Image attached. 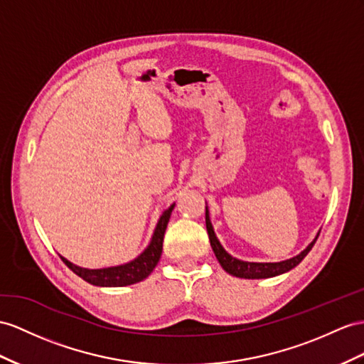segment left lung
<instances>
[{
	"label": "left lung",
	"instance_id": "left-lung-1",
	"mask_svg": "<svg viewBox=\"0 0 364 364\" xmlns=\"http://www.w3.org/2000/svg\"><path fill=\"white\" fill-rule=\"evenodd\" d=\"M206 229L209 234V240H210V246L215 252V257L218 259V263L221 264V267L225 271L234 277H240V278H269V277H275L279 274H284L287 271H291L296 264L301 263V259L309 254V250L312 249V246L315 245L316 238L312 241V243L307 246L300 255H296L291 259H286V262H279V263H247V262H240V259L230 257L225 249L221 247L220 241L217 240L215 234H213V229L210 225V220L208 215V209H206Z\"/></svg>",
	"mask_w": 364,
	"mask_h": 364
}]
</instances>
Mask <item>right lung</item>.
I'll use <instances>...</instances> for the list:
<instances>
[{"label":"right lung","instance_id":"obj_1","mask_svg":"<svg viewBox=\"0 0 364 364\" xmlns=\"http://www.w3.org/2000/svg\"><path fill=\"white\" fill-rule=\"evenodd\" d=\"M173 206L175 204H172V206L163 213L160 221H158V225H156L151 245H149V247L144 250V252L138 258H135L134 262H130L123 266L106 267V269H82V267L72 264L70 262H68L66 258L61 257V259L73 274H77L78 277L85 279V282H87L90 284H95V286L119 287V286H129V284H135L138 282H143L146 277L151 275L156 263L160 262L164 232L167 228V223H169Z\"/></svg>","mask_w":364,"mask_h":364}]
</instances>
